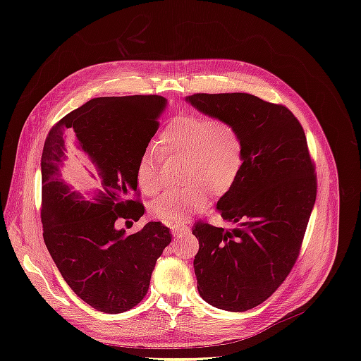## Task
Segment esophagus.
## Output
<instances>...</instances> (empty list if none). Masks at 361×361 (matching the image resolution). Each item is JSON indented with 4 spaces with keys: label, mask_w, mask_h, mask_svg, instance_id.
Returning <instances> with one entry per match:
<instances>
[{
    "label": "esophagus",
    "mask_w": 361,
    "mask_h": 361,
    "mask_svg": "<svg viewBox=\"0 0 361 361\" xmlns=\"http://www.w3.org/2000/svg\"><path fill=\"white\" fill-rule=\"evenodd\" d=\"M170 228H171V233H173L174 236H179V235H182V233L190 231L188 226H183V224H171Z\"/></svg>",
    "instance_id": "34e87169"
}]
</instances>
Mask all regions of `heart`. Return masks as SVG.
Masks as SVG:
<instances>
[{
	"label": "heart",
	"mask_w": 361,
	"mask_h": 361,
	"mask_svg": "<svg viewBox=\"0 0 361 361\" xmlns=\"http://www.w3.org/2000/svg\"><path fill=\"white\" fill-rule=\"evenodd\" d=\"M161 154L182 158V182L187 187L164 194L150 204V212L164 223H180L200 212L214 197H223L241 176L245 161L244 135L227 120L185 114L171 118L161 130L157 145H149L137 164L141 191L155 195L162 183L158 174Z\"/></svg>",
	"instance_id": "b5f03b06"
}]
</instances>
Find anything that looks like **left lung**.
Segmentation results:
<instances>
[{"instance_id":"left-lung-1","label":"left lung","mask_w":361,"mask_h":361,"mask_svg":"<svg viewBox=\"0 0 361 361\" xmlns=\"http://www.w3.org/2000/svg\"><path fill=\"white\" fill-rule=\"evenodd\" d=\"M187 101L244 135L241 176L216 203L233 227L199 220L192 233L200 297L216 309L245 312L280 288L300 256L318 190L314 162L301 123L285 105L248 93H195Z\"/></svg>"}]
</instances>
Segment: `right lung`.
<instances>
[{"label": "right lung", "mask_w": 361, "mask_h": 361, "mask_svg": "<svg viewBox=\"0 0 361 361\" xmlns=\"http://www.w3.org/2000/svg\"><path fill=\"white\" fill-rule=\"evenodd\" d=\"M166 97L158 94L96 97L54 125L42 154L43 241L69 288L104 313H122L146 297L152 271L171 243L167 226L147 223L125 235L116 221L145 214L137 190V164L159 128ZM75 144L102 179L84 200L61 178Z\"/></svg>", "instance_id": "obj_1"}]
</instances>
